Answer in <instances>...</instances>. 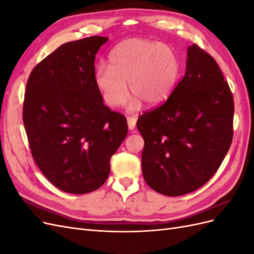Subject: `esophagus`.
<instances>
[{
  "label": "esophagus",
  "instance_id": "esophagus-1",
  "mask_svg": "<svg viewBox=\"0 0 254 254\" xmlns=\"http://www.w3.org/2000/svg\"><path fill=\"white\" fill-rule=\"evenodd\" d=\"M127 123H128V128L130 130H133L135 127V123H136V119L134 117H128L127 118Z\"/></svg>",
  "mask_w": 254,
  "mask_h": 254
}]
</instances>
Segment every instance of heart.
<instances>
[{
  "label": "heart",
  "mask_w": 254,
  "mask_h": 254,
  "mask_svg": "<svg viewBox=\"0 0 254 254\" xmlns=\"http://www.w3.org/2000/svg\"><path fill=\"white\" fill-rule=\"evenodd\" d=\"M109 67L98 66L94 80L104 102L112 108L125 105L129 91L137 98L131 109L139 108L140 99L148 106L164 103L175 90L181 74V63L168 45L132 38L114 47L108 57Z\"/></svg>",
  "instance_id": "obj_1"
}]
</instances>
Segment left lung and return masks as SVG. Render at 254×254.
Wrapping results in <instances>:
<instances>
[{"instance_id": "8db88e82", "label": "left lung", "mask_w": 254, "mask_h": 254, "mask_svg": "<svg viewBox=\"0 0 254 254\" xmlns=\"http://www.w3.org/2000/svg\"><path fill=\"white\" fill-rule=\"evenodd\" d=\"M232 92L215 59L196 44L172 95L140 115L146 183L165 196L186 195L217 172L233 139Z\"/></svg>"}]
</instances>
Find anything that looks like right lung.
Masks as SVG:
<instances>
[{
    "mask_svg": "<svg viewBox=\"0 0 254 254\" xmlns=\"http://www.w3.org/2000/svg\"><path fill=\"white\" fill-rule=\"evenodd\" d=\"M107 40L92 36L60 45L27 80L23 123L32 156L66 193L101 188L128 132L126 118L104 105L95 86V55Z\"/></svg>",
    "mask_w": 254,
    "mask_h": 254,
    "instance_id": "right-lung-1",
    "label": "right lung"
}]
</instances>
